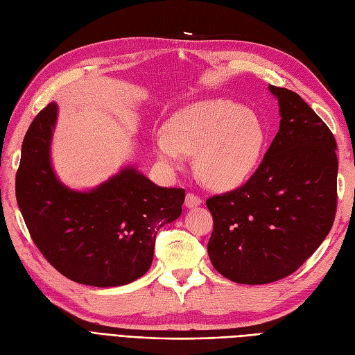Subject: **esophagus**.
<instances>
[{
  "label": "esophagus",
  "instance_id": "obj_1",
  "mask_svg": "<svg viewBox=\"0 0 355 355\" xmlns=\"http://www.w3.org/2000/svg\"><path fill=\"white\" fill-rule=\"evenodd\" d=\"M201 202H202V200H201L197 194H194V192H188L187 197H185V206H187L188 209L198 207Z\"/></svg>",
  "mask_w": 355,
  "mask_h": 355
}]
</instances>
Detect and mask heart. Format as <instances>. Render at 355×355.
I'll use <instances>...</instances> for the list:
<instances>
[{
	"instance_id": "1",
	"label": "heart",
	"mask_w": 355,
	"mask_h": 355,
	"mask_svg": "<svg viewBox=\"0 0 355 355\" xmlns=\"http://www.w3.org/2000/svg\"><path fill=\"white\" fill-rule=\"evenodd\" d=\"M266 130L252 110L225 99L185 106L171 115L167 132L153 145L161 163L179 170L185 154H196V173L204 185L231 191L252 178L266 148Z\"/></svg>"
}]
</instances>
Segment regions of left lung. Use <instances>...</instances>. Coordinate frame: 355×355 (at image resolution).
Returning a JSON list of instances; mask_svg holds the SVG:
<instances>
[{"mask_svg": "<svg viewBox=\"0 0 355 355\" xmlns=\"http://www.w3.org/2000/svg\"><path fill=\"white\" fill-rule=\"evenodd\" d=\"M268 89L282 121L261 166L241 188L206 201L210 261L240 284L293 274L324 241L336 214L335 136L297 93Z\"/></svg>", "mask_w": 355, "mask_h": 355, "instance_id": "left-lung-1", "label": "left lung"}]
</instances>
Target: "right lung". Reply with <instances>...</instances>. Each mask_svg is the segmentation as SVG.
I'll return each mask as SVG.
<instances>
[{"mask_svg":"<svg viewBox=\"0 0 355 355\" xmlns=\"http://www.w3.org/2000/svg\"><path fill=\"white\" fill-rule=\"evenodd\" d=\"M58 105L31 123L16 175V198L32 240L53 268L94 287L128 284L153 263L161 227L182 213L185 191L157 187L128 166L87 192L73 191L51 167Z\"/></svg>","mask_w":355,"mask_h":355,"instance_id":"right-lung-1","label":"right lung"}]
</instances>
